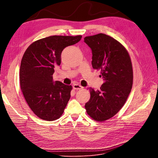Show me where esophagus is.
I'll return each instance as SVG.
<instances>
[{"label":"esophagus","instance_id":"obj_1","mask_svg":"<svg viewBox=\"0 0 158 158\" xmlns=\"http://www.w3.org/2000/svg\"><path fill=\"white\" fill-rule=\"evenodd\" d=\"M73 88L74 89H81L83 88V87H82V86L79 85H77V84H76V85H73Z\"/></svg>","mask_w":158,"mask_h":158}]
</instances>
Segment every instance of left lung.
I'll return each instance as SVG.
<instances>
[{"label":"left lung","mask_w":158,"mask_h":158,"mask_svg":"<svg viewBox=\"0 0 158 158\" xmlns=\"http://www.w3.org/2000/svg\"><path fill=\"white\" fill-rule=\"evenodd\" d=\"M92 51L94 69L100 70L104 83L100 90L89 88L90 98L85 104L93 120L104 122L113 117L125 104L131 91L133 71L129 54L123 45L102 33L86 36Z\"/></svg>","instance_id":"obj_1"}]
</instances>
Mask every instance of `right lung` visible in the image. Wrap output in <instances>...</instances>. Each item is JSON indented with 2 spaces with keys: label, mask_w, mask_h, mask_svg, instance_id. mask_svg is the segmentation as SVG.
<instances>
[{
  "label": "right lung",
  "mask_w": 158,
  "mask_h": 158,
  "mask_svg": "<svg viewBox=\"0 0 158 158\" xmlns=\"http://www.w3.org/2000/svg\"><path fill=\"white\" fill-rule=\"evenodd\" d=\"M81 38L51 36L34 41L25 51L20 68V88L29 107L40 118L53 121L63 114L72 86L54 81V68L61 64L63 50Z\"/></svg>",
  "instance_id": "add662e5"
}]
</instances>
